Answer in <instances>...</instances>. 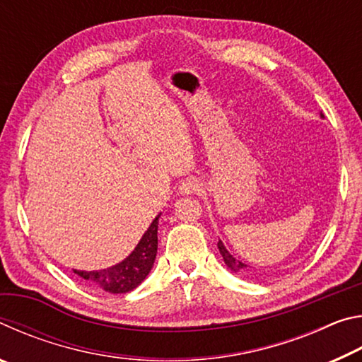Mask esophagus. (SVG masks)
Returning <instances> with one entry per match:
<instances>
[{
	"mask_svg": "<svg viewBox=\"0 0 362 362\" xmlns=\"http://www.w3.org/2000/svg\"><path fill=\"white\" fill-rule=\"evenodd\" d=\"M179 192H180V194H193L196 192H199V183L194 179L183 180L179 187Z\"/></svg>",
	"mask_w": 362,
	"mask_h": 362,
	"instance_id": "esophagus-1",
	"label": "esophagus"
}]
</instances>
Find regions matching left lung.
<instances>
[{
  "mask_svg": "<svg viewBox=\"0 0 362 362\" xmlns=\"http://www.w3.org/2000/svg\"><path fill=\"white\" fill-rule=\"evenodd\" d=\"M321 118H324L322 113H321ZM217 247H218V250H220V255L223 257L225 265L228 267V268L231 269V272H235V273H244V274L250 273V267L246 265V263H243L241 260L235 259V257H233V255L228 252V249H226V247L223 246V243L220 241V240H218V243H217Z\"/></svg>",
  "mask_w": 362,
  "mask_h": 362,
  "instance_id": "8db88e82",
  "label": "left lung"
}]
</instances>
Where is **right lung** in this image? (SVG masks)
Masks as SVG:
<instances>
[{
    "mask_svg": "<svg viewBox=\"0 0 362 362\" xmlns=\"http://www.w3.org/2000/svg\"><path fill=\"white\" fill-rule=\"evenodd\" d=\"M161 214H158L150 223L148 230L144 233L136 249L116 265L105 269H73L78 276L89 281L95 287L110 293H126L136 289L142 281L148 276L158 252V223Z\"/></svg>",
    "mask_w": 362,
    "mask_h": 362,
    "instance_id": "right-lung-1",
    "label": "right lung"
}]
</instances>
